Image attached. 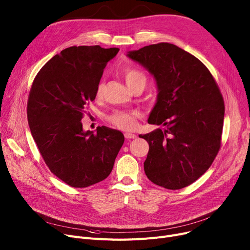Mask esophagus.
I'll return each mask as SVG.
<instances>
[{"label": "esophagus", "mask_w": 250, "mask_h": 250, "mask_svg": "<svg viewBox=\"0 0 250 250\" xmlns=\"http://www.w3.org/2000/svg\"><path fill=\"white\" fill-rule=\"evenodd\" d=\"M125 139H136L137 138V135L135 134H132V133H125Z\"/></svg>", "instance_id": "1"}]
</instances>
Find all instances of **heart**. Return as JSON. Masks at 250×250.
Returning a JSON list of instances; mask_svg holds the SVG:
<instances>
[{"instance_id": "1", "label": "heart", "mask_w": 250, "mask_h": 250, "mask_svg": "<svg viewBox=\"0 0 250 250\" xmlns=\"http://www.w3.org/2000/svg\"><path fill=\"white\" fill-rule=\"evenodd\" d=\"M125 82L128 87L133 86L137 83L146 84V76L142 71L137 69H127L125 72ZM102 92V84L99 83L96 88V95L99 96ZM136 112H127V111H114L109 115L108 121L115 126L122 129H133L136 126Z\"/></svg>"}]
</instances>
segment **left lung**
<instances>
[{
	"label": "left lung",
	"mask_w": 250,
	"mask_h": 250,
	"mask_svg": "<svg viewBox=\"0 0 250 250\" xmlns=\"http://www.w3.org/2000/svg\"><path fill=\"white\" fill-rule=\"evenodd\" d=\"M155 79L158 94L148 123L164 128L140 135L149 144L144 170L155 185L180 189L199 179L221 147L225 106L206 65L189 52L161 42L128 51Z\"/></svg>",
	"instance_id": "left-lung-1"
}]
</instances>
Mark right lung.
Instances as JSON below:
<instances>
[{
    "instance_id": "1",
    "label": "right lung",
    "mask_w": 250,
    "mask_h": 250,
    "mask_svg": "<svg viewBox=\"0 0 250 250\" xmlns=\"http://www.w3.org/2000/svg\"><path fill=\"white\" fill-rule=\"evenodd\" d=\"M120 48L71 46L51 58L36 75L27 103L31 135L50 171L73 188L106 178L125 137L98 126L83 130L85 105L96 97L104 68Z\"/></svg>"
}]
</instances>
